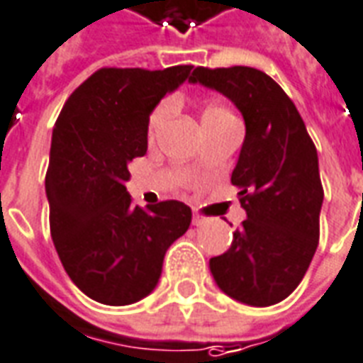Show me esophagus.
I'll return each instance as SVG.
<instances>
[{"label": "esophagus", "mask_w": 363, "mask_h": 363, "mask_svg": "<svg viewBox=\"0 0 363 363\" xmlns=\"http://www.w3.org/2000/svg\"><path fill=\"white\" fill-rule=\"evenodd\" d=\"M204 223H206V218L195 212V214H193V225H197L199 228V225H204Z\"/></svg>", "instance_id": "esophagus-1"}]
</instances>
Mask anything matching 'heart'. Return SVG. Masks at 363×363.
<instances>
[{
  "label": "heart",
  "instance_id": "obj_1",
  "mask_svg": "<svg viewBox=\"0 0 363 363\" xmlns=\"http://www.w3.org/2000/svg\"><path fill=\"white\" fill-rule=\"evenodd\" d=\"M172 111V103L170 101H164V103H160L159 107L155 108L151 114V120H149V132H155L157 128L164 122V118L170 114ZM225 120H233V114L225 105L222 103H216V101H212V103H206L203 107V113H201V122H203V126H211V124H222Z\"/></svg>",
  "mask_w": 363,
  "mask_h": 363
}]
</instances>
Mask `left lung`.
I'll return each mask as SVG.
<instances>
[{
  "label": "left lung",
  "instance_id": "1",
  "mask_svg": "<svg viewBox=\"0 0 363 363\" xmlns=\"http://www.w3.org/2000/svg\"><path fill=\"white\" fill-rule=\"evenodd\" d=\"M191 84L216 89L245 120L231 184L247 212L231 247L211 258L223 293L249 306H272L302 281L320 239L323 189L318 151L295 103L266 72L197 67Z\"/></svg>",
  "mask_w": 363,
  "mask_h": 363
}]
</instances>
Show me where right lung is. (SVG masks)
I'll return each mask as SVG.
<instances>
[{
    "label": "right lung",
    "mask_w": 363,
    "mask_h": 363,
    "mask_svg": "<svg viewBox=\"0 0 363 363\" xmlns=\"http://www.w3.org/2000/svg\"><path fill=\"white\" fill-rule=\"evenodd\" d=\"M191 68H101L55 122L45 176L51 237L68 277L101 304L126 306L151 295L166 250L191 223L187 204L140 208L126 191L128 166L147 152L149 116Z\"/></svg>",
    "instance_id": "right-lung-1"
}]
</instances>
